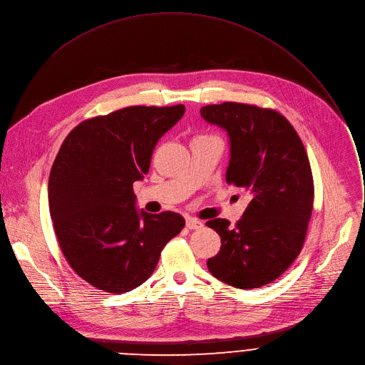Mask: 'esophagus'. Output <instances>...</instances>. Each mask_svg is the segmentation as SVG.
Instances as JSON below:
<instances>
[{
	"mask_svg": "<svg viewBox=\"0 0 365 365\" xmlns=\"http://www.w3.org/2000/svg\"><path fill=\"white\" fill-rule=\"evenodd\" d=\"M202 225H204V222H202V221H200V220L192 218V217H187V218H186V227H187L189 230H196V228H201Z\"/></svg>",
	"mask_w": 365,
	"mask_h": 365,
	"instance_id": "esophagus-1",
	"label": "esophagus"
}]
</instances>
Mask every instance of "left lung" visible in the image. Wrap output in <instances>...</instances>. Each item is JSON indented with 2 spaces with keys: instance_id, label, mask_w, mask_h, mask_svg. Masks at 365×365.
<instances>
[{
  "instance_id": "8db88e82",
  "label": "left lung",
  "mask_w": 365,
  "mask_h": 365,
  "mask_svg": "<svg viewBox=\"0 0 365 365\" xmlns=\"http://www.w3.org/2000/svg\"><path fill=\"white\" fill-rule=\"evenodd\" d=\"M201 116L227 130L225 180L252 197L235 228L224 218L207 221L221 237V249L207 267L236 288L271 284L300 255L312 217L314 185L304 145L272 109L224 102L204 106Z\"/></svg>"
}]
</instances>
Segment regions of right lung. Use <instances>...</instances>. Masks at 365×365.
Segmentation results:
<instances>
[{
    "label": "right lung",
    "instance_id": "1",
    "mask_svg": "<svg viewBox=\"0 0 365 365\" xmlns=\"http://www.w3.org/2000/svg\"><path fill=\"white\" fill-rule=\"evenodd\" d=\"M183 113V105L130 106L96 116L77 125L58 151L48 183L55 235L70 267L97 289L140 287L185 227L180 214L138 211L132 189Z\"/></svg>",
    "mask_w": 365,
    "mask_h": 365
}]
</instances>
